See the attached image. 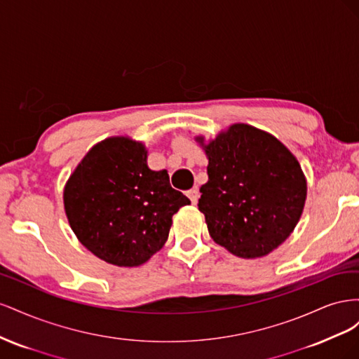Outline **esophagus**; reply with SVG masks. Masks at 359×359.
<instances>
[{"instance_id":"esophagus-1","label":"esophagus","mask_w":359,"mask_h":359,"mask_svg":"<svg viewBox=\"0 0 359 359\" xmlns=\"http://www.w3.org/2000/svg\"><path fill=\"white\" fill-rule=\"evenodd\" d=\"M187 198L191 201V203H196L199 199V190L198 189H190L187 190Z\"/></svg>"}]
</instances>
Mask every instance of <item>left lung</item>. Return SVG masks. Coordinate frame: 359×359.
<instances>
[{"instance_id":"left-lung-1","label":"left lung","mask_w":359,"mask_h":359,"mask_svg":"<svg viewBox=\"0 0 359 359\" xmlns=\"http://www.w3.org/2000/svg\"><path fill=\"white\" fill-rule=\"evenodd\" d=\"M205 153L208 182L198 206L212 240L240 257L266 256L301 217L307 186L299 163L278 139L247 124L231 126Z\"/></svg>"}]
</instances>
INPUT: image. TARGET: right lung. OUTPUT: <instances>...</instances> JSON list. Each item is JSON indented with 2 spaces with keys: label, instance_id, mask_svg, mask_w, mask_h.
<instances>
[{
  "label": "right lung",
  "instance_id": "right-lung-1",
  "mask_svg": "<svg viewBox=\"0 0 359 359\" xmlns=\"http://www.w3.org/2000/svg\"><path fill=\"white\" fill-rule=\"evenodd\" d=\"M189 198L170 187L166 170L147 166L142 144L111 137L97 144L64 190L79 241L106 262L137 266L166 243L172 215Z\"/></svg>",
  "mask_w": 359,
  "mask_h": 359
}]
</instances>
